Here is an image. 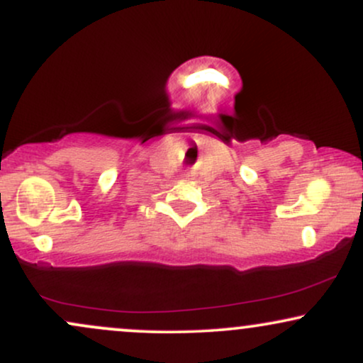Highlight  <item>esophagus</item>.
<instances>
[{
  "instance_id": "esophagus-1",
  "label": "esophagus",
  "mask_w": 363,
  "mask_h": 363,
  "mask_svg": "<svg viewBox=\"0 0 363 363\" xmlns=\"http://www.w3.org/2000/svg\"><path fill=\"white\" fill-rule=\"evenodd\" d=\"M182 177H184V179H189V174H182Z\"/></svg>"
}]
</instances>
